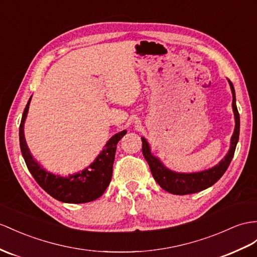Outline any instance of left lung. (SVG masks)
Returning <instances> with one entry per match:
<instances>
[{
    "instance_id": "left-lung-1",
    "label": "left lung",
    "mask_w": 257,
    "mask_h": 257,
    "mask_svg": "<svg viewBox=\"0 0 257 257\" xmlns=\"http://www.w3.org/2000/svg\"><path fill=\"white\" fill-rule=\"evenodd\" d=\"M228 82L232 92V110L234 115L235 126L231 140H230V148L228 153L218 164H216L212 168L202 170V172L197 173H177L174 172V170H170L164 165L159 157H156L151 153V149L148 141L144 139L143 137L141 138L142 153L144 155V159L147 160L149 164L151 173H152L155 181L159 183L165 191L178 195L200 192L202 190H205L209 187H212L214 183L218 181L221 178V176L225 174L230 162H231L233 157L240 134V116L235 104V92L233 84L229 79Z\"/></svg>"
}]
</instances>
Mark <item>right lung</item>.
I'll use <instances>...</instances> for the list:
<instances>
[{
  "mask_svg": "<svg viewBox=\"0 0 257 257\" xmlns=\"http://www.w3.org/2000/svg\"><path fill=\"white\" fill-rule=\"evenodd\" d=\"M30 101L31 97L26 105L19 126V144L26 165L38 185L52 197L64 203H87L98 199L109 185L117 143L127 134V130H122L111 137L94 162L81 172L67 177L52 174L42 168L40 164L32 157L25 140L24 127Z\"/></svg>",
  "mask_w": 257,
  "mask_h": 257,
  "instance_id": "add662e5",
  "label": "right lung"
}]
</instances>
